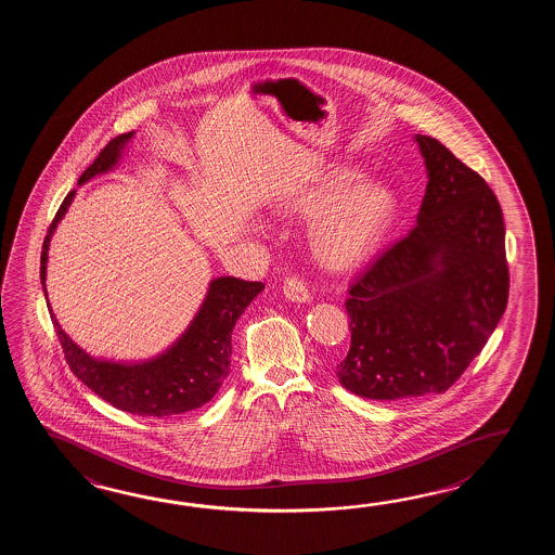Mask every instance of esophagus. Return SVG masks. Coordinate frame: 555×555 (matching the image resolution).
I'll return each instance as SVG.
<instances>
[{"instance_id": "1", "label": "esophagus", "mask_w": 555, "mask_h": 555, "mask_svg": "<svg viewBox=\"0 0 555 555\" xmlns=\"http://www.w3.org/2000/svg\"><path fill=\"white\" fill-rule=\"evenodd\" d=\"M283 294H285V297H287L289 301H295V304H306V301L311 299L307 283L304 282L299 275H295V273H289V275L285 278V282H283Z\"/></svg>"}]
</instances>
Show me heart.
Returning <instances> with one entry per match:
<instances>
[{
	"mask_svg": "<svg viewBox=\"0 0 555 555\" xmlns=\"http://www.w3.org/2000/svg\"><path fill=\"white\" fill-rule=\"evenodd\" d=\"M353 166H335L313 184L283 198V208L315 216L311 249L331 270L365 263L387 236L397 216V196L383 182H361Z\"/></svg>",
	"mask_w": 555,
	"mask_h": 555,
	"instance_id": "obj_1",
	"label": "heart"
}]
</instances>
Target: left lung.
I'll return each mask as SVG.
<instances>
[{
    "mask_svg": "<svg viewBox=\"0 0 555 555\" xmlns=\"http://www.w3.org/2000/svg\"><path fill=\"white\" fill-rule=\"evenodd\" d=\"M428 170L409 236L349 287L345 389L375 401L449 390L504 315L509 292L500 202L442 142L416 134Z\"/></svg>",
    "mask_w": 555,
    "mask_h": 555,
    "instance_id": "left-lung-1",
    "label": "left lung"
}]
</instances>
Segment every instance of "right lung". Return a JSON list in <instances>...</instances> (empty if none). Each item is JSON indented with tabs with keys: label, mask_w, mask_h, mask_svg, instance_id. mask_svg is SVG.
Masks as SVG:
<instances>
[{
	"label": "right lung",
	"mask_w": 555,
	"mask_h": 555,
	"mask_svg": "<svg viewBox=\"0 0 555 555\" xmlns=\"http://www.w3.org/2000/svg\"><path fill=\"white\" fill-rule=\"evenodd\" d=\"M132 132L118 134L106 144L85 170L79 184L94 175L106 172L117 163L118 154ZM75 190L61 202L60 210L49 225L48 236L41 249V283L46 289V263H48L49 240L55 225L67 212ZM263 289L261 282H244L237 278H218L210 283V292L202 304L198 315L186 333L165 354L139 365H118L96 361L85 353L61 330L57 319L51 313L55 333L60 337L63 353L73 375L85 383L103 401L120 411L139 416H170L189 413L212 399L230 373L232 357V330L237 318L246 311L249 301ZM48 307L49 301H48Z\"/></svg>",
	"instance_id": "obj_1"
}]
</instances>
